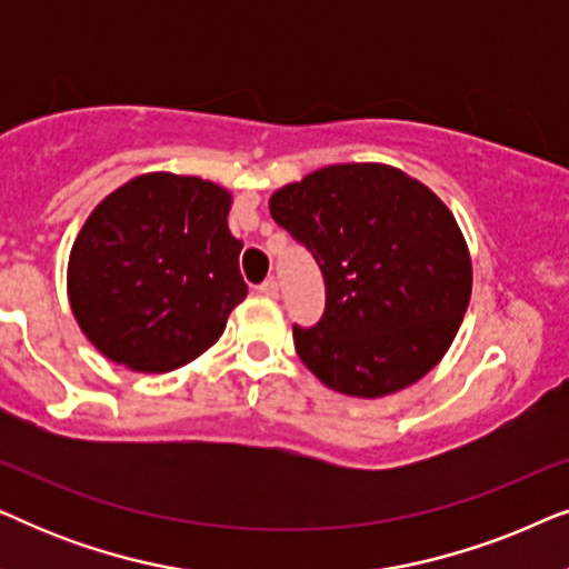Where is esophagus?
I'll return each instance as SVG.
<instances>
[{"instance_id": "esophagus-1", "label": "esophagus", "mask_w": 569, "mask_h": 569, "mask_svg": "<svg viewBox=\"0 0 569 569\" xmlns=\"http://www.w3.org/2000/svg\"><path fill=\"white\" fill-rule=\"evenodd\" d=\"M259 292L263 295V298H277L279 287H277L274 279H263V282L259 284Z\"/></svg>"}]
</instances>
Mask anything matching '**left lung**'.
Returning a JSON list of instances; mask_svg holds the SVG:
<instances>
[{
	"mask_svg": "<svg viewBox=\"0 0 569 569\" xmlns=\"http://www.w3.org/2000/svg\"><path fill=\"white\" fill-rule=\"evenodd\" d=\"M269 209L323 274L321 321L292 326L321 383L378 399L440 362L469 308L471 259L427 186L378 162H347L284 186Z\"/></svg>",
	"mask_w": 569,
	"mask_h": 569,
	"instance_id": "left-lung-1",
	"label": "left lung"
}]
</instances>
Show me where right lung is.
I'll use <instances>...</instances> for the list:
<instances>
[{
	"mask_svg": "<svg viewBox=\"0 0 569 569\" xmlns=\"http://www.w3.org/2000/svg\"><path fill=\"white\" fill-rule=\"evenodd\" d=\"M230 193L191 176L131 178L88 217L69 256V302L108 360L168 372L220 339L248 284Z\"/></svg>",
	"mask_w": 569,
	"mask_h": 569,
	"instance_id": "obj_1",
	"label": "right lung"
}]
</instances>
